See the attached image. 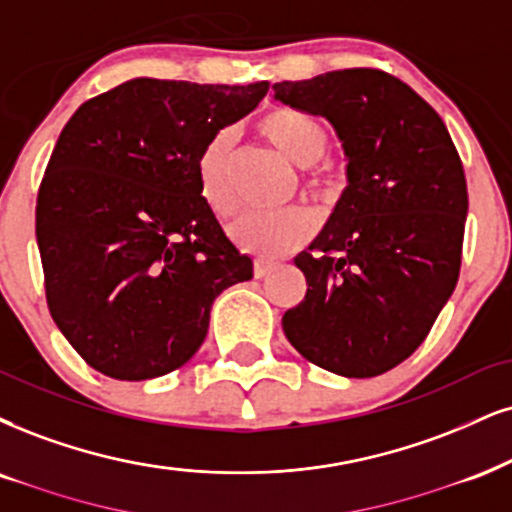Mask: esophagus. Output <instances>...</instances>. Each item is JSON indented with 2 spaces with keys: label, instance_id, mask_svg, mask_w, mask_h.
<instances>
[{
  "label": "esophagus",
  "instance_id": "34e87169",
  "mask_svg": "<svg viewBox=\"0 0 512 512\" xmlns=\"http://www.w3.org/2000/svg\"><path fill=\"white\" fill-rule=\"evenodd\" d=\"M273 268H275V263L261 261V258H258V261L254 263V277H258V280H261V277H266Z\"/></svg>",
  "mask_w": 512,
  "mask_h": 512
}]
</instances>
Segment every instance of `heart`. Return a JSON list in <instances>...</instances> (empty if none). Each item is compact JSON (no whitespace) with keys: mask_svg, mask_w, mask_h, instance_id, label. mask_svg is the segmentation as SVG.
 I'll return each mask as SVG.
<instances>
[{"mask_svg":"<svg viewBox=\"0 0 512 512\" xmlns=\"http://www.w3.org/2000/svg\"><path fill=\"white\" fill-rule=\"evenodd\" d=\"M261 132L273 147L294 166L306 168L304 189L311 197L334 204L344 192V178L330 163H318L330 147L327 128L313 113L296 106H277L258 121ZM235 154V135L220 130L201 149L197 178L201 201L218 218L235 211V197L230 189V168ZM315 232V216L306 206H289L275 213H242L227 225L230 242L261 261L285 256L306 244Z\"/></svg>","mask_w":512,"mask_h":512,"instance_id":"obj_1","label":"heart"}]
</instances>
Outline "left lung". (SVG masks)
<instances>
[{
    "label": "left lung",
    "instance_id": "left-lung-1",
    "mask_svg": "<svg viewBox=\"0 0 512 512\" xmlns=\"http://www.w3.org/2000/svg\"><path fill=\"white\" fill-rule=\"evenodd\" d=\"M273 90L277 102L327 118L349 161L342 199L294 258L308 289L282 330L318 368L382 375L425 342L456 289L468 216L456 144L418 92L377 68Z\"/></svg>",
    "mask_w": 512,
    "mask_h": 512
}]
</instances>
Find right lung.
<instances>
[{"instance_id": "add662e5", "label": "right lung", "mask_w": 512, "mask_h": 512, "mask_svg": "<svg viewBox=\"0 0 512 512\" xmlns=\"http://www.w3.org/2000/svg\"><path fill=\"white\" fill-rule=\"evenodd\" d=\"M270 82L135 78L90 99L61 130L35 208L44 292L87 365L140 382L185 365L249 256L201 201V149L251 113Z\"/></svg>"}]
</instances>
